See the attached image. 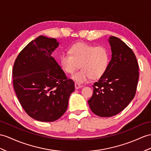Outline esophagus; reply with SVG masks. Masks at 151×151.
<instances>
[{
	"mask_svg": "<svg viewBox=\"0 0 151 151\" xmlns=\"http://www.w3.org/2000/svg\"><path fill=\"white\" fill-rule=\"evenodd\" d=\"M82 87H83V86L81 85V84L77 83H75V88H76V90H78V89H79V88H82Z\"/></svg>",
	"mask_w": 151,
	"mask_h": 151,
	"instance_id": "obj_1",
	"label": "esophagus"
}]
</instances>
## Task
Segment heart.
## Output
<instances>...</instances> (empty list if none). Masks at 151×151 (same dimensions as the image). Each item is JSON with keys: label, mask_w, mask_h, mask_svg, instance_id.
Masks as SVG:
<instances>
[{"label": "heart", "mask_w": 151, "mask_h": 151, "mask_svg": "<svg viewBox=\"0 0 151 151\" xmlns=\"http://www.w3.org/2000/svg\"><path fill=\"white\" fill-rule=\"evenodd\" d=\"M69 54L63 53L60 57L64 71L71 74L80 67L81 70L72 76L77 83H83L91 78L98 79L104 75L109 62V54L104 46H94L80 42L73 45Z\"/></svg>", "instance_id": "heart-1"}]
</instances>
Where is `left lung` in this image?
<instances>
[{
  "label": "left lung",
  "instance_id": "1",
  "mask_svg": "<svg viewBox=\"0 0 151 151\" xmlns=\"http://www.w3.org/2000/svg\"><path fill=\"white\" fill-rule=\"evenodd\" d=\"M111 60L103 76L92 85L93 93L88 104L95 115L101 117L116 115L133 100L139 78L135 54L122 40L115 36L109 39Z\"/></svg>",
  "mask_w": 151,
  "mask_h": 151
}]
</instances>
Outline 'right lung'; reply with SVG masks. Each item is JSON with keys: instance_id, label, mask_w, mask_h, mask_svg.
I'll return each mask as SVG.
<instances>
[{"instance_id": "obj_1", "label": "right lung", "mask_w": 151, "mask_h": 151, "mask_svg": "<svg viewBox=\"0 0 151 151\" xmlns=\"http://www.w3.org/2000/svg\"><path fill=\"white\" fill-rule=\"evenodd\" d=\"M59 45L54 38L40 36L18 55L13 68V87L22 107L31 118L54 122L68 108L75 90L51 54Z\"/></svg>"}]
</instances>
